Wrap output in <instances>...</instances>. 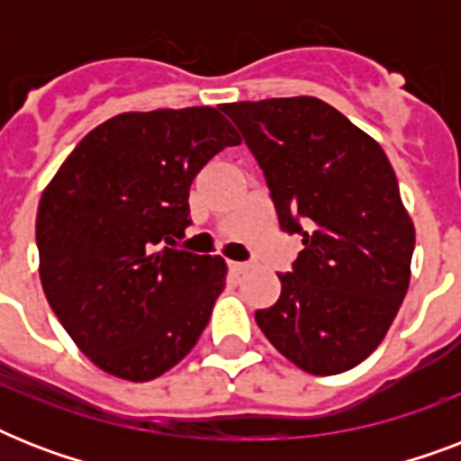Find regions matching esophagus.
<instances>
[{
	"label": "esophagus",
	"mask_w": 461,
	"mask_h": 461,
	"mask_svg": "<svg viewBox=\"0 0 461 461\" xmlns=\"http://www.w3.org/2000/svg\"><path fill=\"white\" fill-rule=\"evenodd\" d=\"M230 270L234 275H244L249 270V263H239V260H230Z\"/></svg>",
	"instance_id": "esophagus-1"
}]
</instances>
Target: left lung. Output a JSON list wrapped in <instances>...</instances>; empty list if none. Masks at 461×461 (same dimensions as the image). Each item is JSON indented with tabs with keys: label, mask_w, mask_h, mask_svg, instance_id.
<instances>
[{
	"label": "left lung",
	"mask_w": 461,
	"mask_h": 461,
	"mask_svg": "<svg viewBox=\"0 0 461 461\" xmlns=\"http://www.w3.org/2000/svg\"><path fill=\"white\" fill-rule=\"evenodd\" d=\"M266 174L282 231L303 249L256 311L280 354L335 375L375 351L407 294L414 222L383 148L318 97L220 104Z\"/></svg>",
	"instance_id": "left-lung-1"
}]
</instances>
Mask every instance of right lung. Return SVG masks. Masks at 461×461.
Here are the masks:
<instances>
[{"label":"right lung","instance_id":"obj_1","mask_svg":"<svg viewBox=\"0 0 461 461\" xmlns=\"http://www.w3.org/2000/svg\"><path fill=\"white\" fill-rule=\"evenodd\" d=\"M239 143L212 107L124 112L95 126L42 191V289L104 373L146 383L198 342L227 266L174 244L191 224L195 174Z\"/></svg>","mask_w":461,"mask_h":461}]
</instances>
